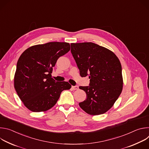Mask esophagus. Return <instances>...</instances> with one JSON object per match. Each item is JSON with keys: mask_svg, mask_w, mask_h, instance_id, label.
<instances>
[{"mask_svg": "<svg viewBox=\"0 0 149 149\" xmlns=\"http://www.w3.org/2000/svg\"><path fill=\"white\" fill-rule=\"evenodd\" d=\"M71 88H72V89L73 90H78V86H72L71 87Z\"/></svg>", "mask_w": 149, "mask_h": 149, "instance_id": "esophagus-1", "label": "esophagus"}]
</instances>
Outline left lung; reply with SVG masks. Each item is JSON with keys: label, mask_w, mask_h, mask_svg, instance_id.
<instances>
[{"label": "left lung", "mask_w": 149, "mask_h": 149, "mask_svg": "<svg viewBox=\"0 0 149 149\" xmlns=\"http://www.w3.org/2000/svg\"><path fill=\"white\" fill-rule=\"evenodd\" d=\"M71 52L82 77H88L89 86L79 88L87 94L80 107L90 115L110 109L123 89L122 68L117 56L93 42L72 43Z\"/></svg>", "instance_id": "1"}]
</instances>
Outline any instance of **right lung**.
<instances>
[{"mask_svg":"<svg viewBox=\"0 0 149 149\" xmlns=\"http://www.w3.org/2000/svg\"><path fill=\"white\" fill-rule=\"evenodd\" d=\"M70 50V45L67 42H52L32 46L19 57L14 86L21 101L31 111L51 109L62 91L71 88L68 82L56 81L51 75L58 59Z\"/></svg>","mask_w":149,"mask_h":149,"instance_id":"obj_1","label":"right lung"}]
</instances>
